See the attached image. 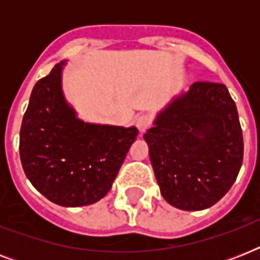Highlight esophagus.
<instances>
[{
  "label": "esophagus",
  "mask_w": 260,
  "mask_h": 260,
  "mask_svg": "<svg viewBox=\"0 0 260 260\" xmlns=\"http://www.w3.org/2000/svg\"><path fill=\"white\" fill-rule=\"evenodd\" d=\"M136 125H138L139 131L143 134V132H146V131L152 125V117L148 116V114H142V116H139L138 117Z\"/></svg>",
  "instance_id": "1"
}]
</instances>
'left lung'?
Returning <instances> with one entry per match:
<instances>
[{"mask_svg":"<svg viewBox=\"0 0 260 260\" xmlns=\"http://www.w3.org/2000/svg\"><path fill=\"white\" fill-rule=\"evenodd\" d=\"M144 140L160 193L178 209L214 205L242 167V126L222 83H193L158 114Z\"/></svg>","mask_w":260,"mask_h":260,"instance_id":"8db88e82","label":"left lung"}]
</instances>
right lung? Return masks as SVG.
Wrapping results in <instances>:
<instances>
[{
	"label": "right lung",
	"mask_w": 260,
	"mask_h": 260,
	"mask_svg": "<svg viewBox=\"0 0 260 260\" xmlns=\"http://www.w3.org/2000/svg\"><path fill=\"white\" fill-rule=\"evenodd\" d=\"M63 66L58 63L30 93L20 129V159L44 197L75 208L105 197L139 131L79 120L63 97Z\"/></svg>",
	"instance_id": "obj_1"
}]
</instances>
